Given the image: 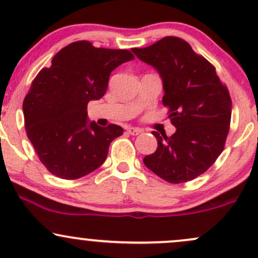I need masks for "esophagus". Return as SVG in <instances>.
Segmentation results:
<instances>
[{"instance_id": "34e87169", "label": "esophagus", "mask_w": 258, "mask_h": 258, "mask_svg": "<svg viewBox=\"0 0 258 258\" xmlns=\"http://www.w3.org/2000/svg\"><path fill=\"white\" fill-rule=\"evenodd\" d=\"M127 132L130 133V135H132V136H138V135H141L142 132V130H139V128H135V127H128V128H127Z\"/></svg>"}]
</instances>
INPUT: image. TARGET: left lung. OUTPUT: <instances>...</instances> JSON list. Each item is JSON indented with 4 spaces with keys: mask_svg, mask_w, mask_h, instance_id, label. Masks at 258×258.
I'll list each match as a JSON object with an SVG mask.
<instances>
[{
    "mask_svg": "<svg viewBox=\"0 0 258 258\" xmlns=\"http://www.w3.org/2000/svg\"><path fill=\"white\" fill-rule=\"evenodd\" d=\"M132 51L159 72L165 91L162 104L176 127L170 137L153 132L158 148L143 159L144 165L170 183L197 178L214 165L226 146L232 117L227 86L214 65L183 38L166 36Z\"/></svg>",
    "mask_w": 258,
    "mask_h": 258,
    "instance_id": "left-lung-1",
    "label": "left lung"
}]
</instances>
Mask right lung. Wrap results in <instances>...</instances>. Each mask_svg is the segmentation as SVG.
<instances>
[{
  "instance_id": "right-lung-1",
  "label": "right lung",
  "mask_w": 258,
  "mask_h": 258,
  "mask_svg": "<svg viewBox=\"0 0 258 258\" xmlns=\"http://www.w3.org/2000/svg\"><path fill=\"white\" fill-rule=\"evenodd\" d=\"M133 58L128 49L76 41L61 48L31 82L23 102L25 131L52 174L78 179L105 161L109 146L123 130L114 123H88L87 104L104 96L112 70Z\"/></svg>"
}]
</instances>
